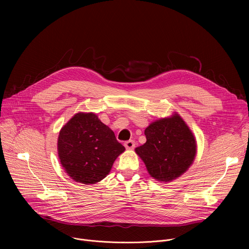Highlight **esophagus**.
<instances>
[{
  "label": "esophagus",
  "mask_w": 249,
  "mask_h": 249,
  "mask_svg": "<svg viewBox=\"0 0 249 249\" xmlns=\"http://www.w3.org/2000/svg\"><path fill=\"white\" fill-rule=\"evenodd\" d=\"M124 146H125V148H126L127 150H133V149L135 148V142H134L133 140L127 141V142H125Z\"/></svg>",
  "instance_id": "34e87169"
}]
</instances>
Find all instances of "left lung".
<instances>
[{
    "instance_id": "obj_1",
    "label": "left lung",
    "mask_w": 249,
    "mask_h": 249,
    "mask_svg": "<svg viewBox=\"0 0 249 249\" xmlns=\"http://www.w3.org/2000/svg\"><path fill=\"white\" fill-rule=\"evenodd\" d=\"M145 135L147 142L135 152L156 180H175L192 165L197 153L196 139L177 112L152 122Z\"/></svg>"
}]
</instances>
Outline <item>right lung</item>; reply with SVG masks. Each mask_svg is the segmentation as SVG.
I'll return each mask as SVG.
<instances>
[{
    "mask_svg": "<svg viewBox=\"0 0 249 249\" xmlns=\"http://www.w3.org/2000/svg\"><path fill=\"white\" fill-rule=\"evenodd\" d=\"M57 151L71 178L89 185L107 176L125 148L95 113L78 112L61 128Z\"/></svg>",
    "mask_w": 249,
    "mask_h": 249,
    "instance_id": "right-lung-1",
    "label": "right lung"
}]
</instances>
